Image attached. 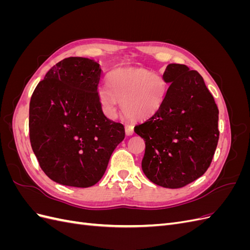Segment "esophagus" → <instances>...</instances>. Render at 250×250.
<instances>
[{"instance_id": "esophagus-1", "label": "esophagus", "mask_w": 250, "mask_h": 250, "mask_svg": "<svg viewBox=\"0 0 250 250\" xmlns=\"http://www.w3.org/2000/svg\"><path fill=\"white\" fill-rule=\"evenodd\" d=\"M133 126H131V125H126L125 126V133H126V135H128V137H129V135H132L133 134Z\"/></svg>"}]
</instances>
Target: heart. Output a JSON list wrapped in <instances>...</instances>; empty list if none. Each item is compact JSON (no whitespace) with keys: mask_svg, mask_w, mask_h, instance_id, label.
Masks as SVG:
<instances>
[{"mask_svg":"<svg viewBox=\"0 0 250 250\" xmlns=\"http://www.w3.org/2000/svg\"><path fill=\"white\" fill-rule=\"evenodd\" d=\"M106 88L99 90V102L107 115L121 103L124 115L131 120L149 119L160 110L167 94V82L160 74L135 67H119L106 76Z\"/></svg>","mask_w":250,"mask_h":250,"instance_id":"obj_1","label":"heart"}]
</instances>
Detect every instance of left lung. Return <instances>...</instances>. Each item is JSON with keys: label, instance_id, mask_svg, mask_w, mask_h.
Masks as SVG:
<instances>
[{"label": "left lung", "instance_id": "8db88e82", "mask_svg": "<svg viewBox=\"0 0 250 250\" xmlns=\"http://www.w3.org/2000/svg\"><path fill=\"white\" fill-rule=\"evenodd\" d=\"M163 77L170 86L162 107L134 132L145 141L142 169L147 178L178 188L209 167L219 140V110L197 71L170 63Z\"/></svg>", "mask_w": 250, "mask_h": 250}]
</instances>
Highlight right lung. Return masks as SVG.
<instances>
[{
    "mask_svg": "<svg viewBox=\"0 0 250 250\" xmlns=\"http://www.w3.org/2000/svg\"><path fill=\"white\" fill-rule=\"evenodd\" d=\"M100 64L69 57L51 67L30 100L29 134L42 170L55 183L88 188L106 171L124 126L104 116Z\"/></svg>",
    "mask_w": 250,
    "mask_h": 250,
    "instance_id": "1",
    "label": "right lung"
}]
</instances>
